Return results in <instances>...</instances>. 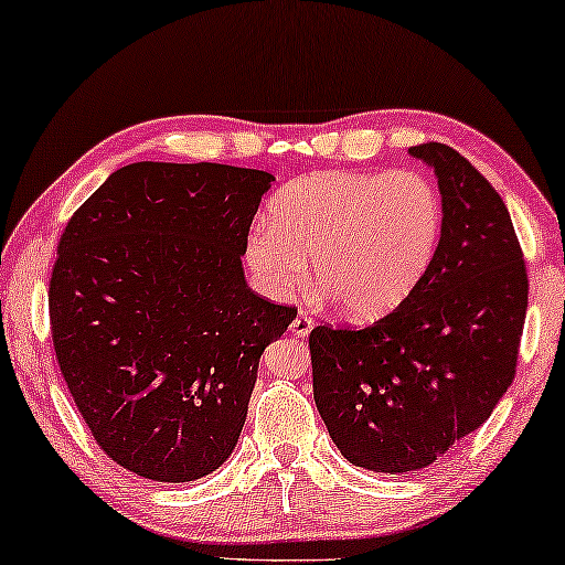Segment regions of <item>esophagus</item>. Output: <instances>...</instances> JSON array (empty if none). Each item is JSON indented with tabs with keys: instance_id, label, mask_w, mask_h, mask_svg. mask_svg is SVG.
Returning <instances> with one entry per match:
<instances>
[{
	"instance_id": "34e87169",
	"label": "esophagus",
	"mask_w": 565,
	"mask_h": 565,
	"mask_svg": "<svg viewBox=\"0 0 565 565\" xmlns=\"http://www.w3.org/2000/svg\"><path fill=\"white\" fill-rule=\"evenodd\" d=\"M311 329H313V319H311V316H308V313H303V311H300V313L296 316V319H292V323H290L292 337H300V339L311 334Z\"/></svg>"
}]
</instances>
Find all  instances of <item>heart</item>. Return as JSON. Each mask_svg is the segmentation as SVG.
<instances>
[{
    "label": "heart",
    "mask_w": 565,
    "mask_h": 565,
    "mask_svg": "<svg viewBox=\"0 0 565 565\" xmlns=\"http://www.w3.org/2000/svg\"><path fill=\"white\" fill-rule=\"evenodd\" d=\"M435 182L398 172H321L285 184L269 203V226L246 238V262L269 292L313 280L352 319L398 308L429 273L443 238Z\"/></svg>",
    "instance_id": "obj_1"
}]
</instances>
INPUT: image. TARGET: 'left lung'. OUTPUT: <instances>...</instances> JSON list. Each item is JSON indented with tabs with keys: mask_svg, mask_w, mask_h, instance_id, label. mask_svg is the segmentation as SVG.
I'll return each mask as SVG.
<instances>
[{
	"mask_svg": "<svg viewBox=\"0 0 565 565\" xmlns=\"http://www.w3.org/2000/svg\"><path fill=\"white\" fill-rule=\"evenodd\" d=\"M408 153L435 169L443 238L412 296L365 329L308 337L313 398L354 466L408 473L489 419L516 373L527 267L504 200L450 146Z\"/></svg>",
	"mask_w": 565,
	"mask_h": 565,
	"instance_id": "8db88e82",
	"label": "left lung"
}]
</instances>
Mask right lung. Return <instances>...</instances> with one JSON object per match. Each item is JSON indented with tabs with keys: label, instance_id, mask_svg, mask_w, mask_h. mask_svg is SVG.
Returning a JSON list of instances; mask_svg holds the SVG:
<instances>
[{
	"label": "right lung",
	"instance_id": "obj_1",
	"mask_svg": "<svg viewBox=\"0 0 565 565\" xmlns=\"http://www.w3.org/2000/svg\"><path fill=\"white\" fill-rule=\"evenodd\" d=\"M275 177L138 161L107 177L61 234L49 313L82 419L130 473L184 483L242 435L259 358L296 306L259 298L242 254Z\"/></svg>",
	"mask_w": 565,
	"mask_h": 565
}]
</instances>
